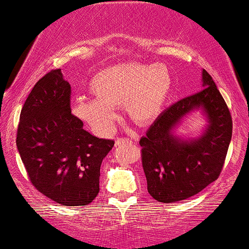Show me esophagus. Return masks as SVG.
Segmentation results:
<instances>
[{
	"label": "esophagus",
	"mask_w": 249,
	"mask_h": 249,
	"mask_svg": "<svg viewBox=\"0 0 249 249\" xmlns=\"http://www.w3.org/2000/svg\"><path fill=\"white\" fill-rule=\"evenodd\" d=\"M126 143H131V140L130 139H117V141H115V146L117 147H120V146H123V144H126Z\"/></svg>",
	"instance_id": "obj_1"
}]
</instances>
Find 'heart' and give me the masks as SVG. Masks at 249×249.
I'll return each instance as SVG.
<instances>
[{"label":"heart","mask_w":249,"mask_h":249,"mask_svg":"<svg viewBox=\"0 0 249 249\" xmlns=\"http://www.w3.org/2000/svg\"><path fill=\"white\" fill-rule=\"evenodd\" d=\"M171 88L170 71L164 64H115L92 76L89 91L93 100L78 98L73 113L96 134L108 136L117 120L115 108L124 106L132 122L149 124L163 112Z\"/></svg>","instance_id":"1"}]
</instances>
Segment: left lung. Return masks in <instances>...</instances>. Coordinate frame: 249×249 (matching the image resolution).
I'll use <instances>...</instances> for the list:
<instances>
[{"label": "left lung", "mask_w": 249, "mask_h": 249, "mask_svg": "<svg viewBox=\"0 0 249 249\" xmlns=\"http://www.w3.org/2000/svg\"><path fill=\"white\" fill-rule=\"evenodd\" d=\"M199 92L164 110L140 140L148 194L174 203L195 196L220 175L232 136L230 110L213 78L202 71ZM201 110L207 125L197 138L185 139L176 129L189 114Z\"/></svg>", "instance_id": "obj_1"}]
</instances>
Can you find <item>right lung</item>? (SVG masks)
Masks as SVG:
<instances>
[{
  "mask_svg": "<svg viewBox=\"0 0 249 249\" xmlns=\"http://www.w3.org/2000/svg\"><path fill=\"white\" fill-rule=\"evenodd\" d=\"M71 85L60 69L36 83L19 118L17 147L31 183L62 206H86L100 192V169L114 146L71 114Z\"/></svg>",
  "mask_w": 249,
  "mask_h": 249,
  "instance_id": "1",
  "label": "right lung"
}]
</instances>
